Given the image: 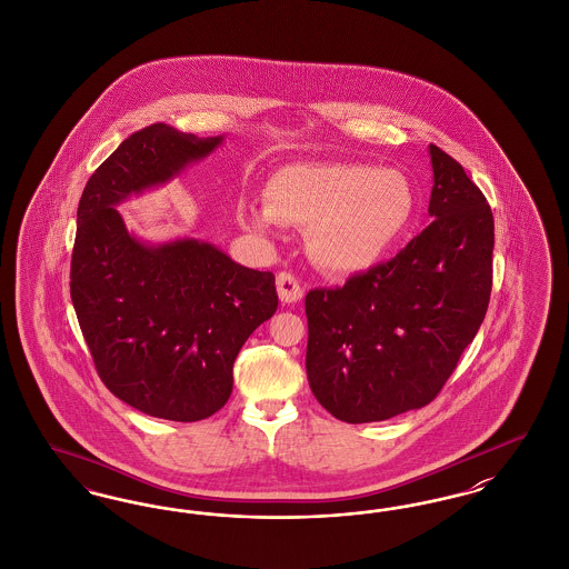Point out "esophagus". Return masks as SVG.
I'll return each mask as SVG.
<instances>
[{
  "label": "esophagus",
  "mask_w": 569,
  "mask_h": 569,
  "mask_svg": "<svg viewBox=\"0 0 569 569\" xmlns=\"http://www.w3.org/2000/svg\"><path fill=\"white\" fill-rule=\"evenodd\" d=\"M277 295L283 305H292L302 298V286L292 273L277 274Z\"/></svg>",
  "instance_id": "34e87169"
}]
</instances>
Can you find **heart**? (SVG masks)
<instances>
[{"mask_svg": "<svg viewBox=\"0 0 569 569\" xmlns=\"http://www.w3.org/2000/svg\"><path fill=\"white\" fill-rule=\"evenodd\" d=\"M267 207L243 203L248 228L277 222L309 227L307 251L328 273H366L381 264L407 234L417 213L409 178L358 162L281 167L264 188Z\"/></svg>", "mask_w": 569, "mask_h": 569, "instance_id": "b5f03b06", "label": "heart"}]
</instances>
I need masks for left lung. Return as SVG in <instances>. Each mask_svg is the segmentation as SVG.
I'll return each instance as SVG.
<instances>
[{"instance_id": "8db88e82", "label": "left lung", "mask_w": 569, "mask_h": 569, "mask_svg": "<svg viewBox=\"0 0 569 569\" xmlns=\"http://www.w3.org/2000/svg\"><path fill=\"white\" fill-rule=\"evenodd\" d=\"M430 162L432 224L391 260L305 298L309 386L347 423L430 405L489 307L493 213L457 160L430 146Z\"/></svg>"}]
</instances>
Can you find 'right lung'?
Returning <instances> with one entry per match:
<instances>
[{
    "mask_svg": "<svg viewBox=\"0 0 569 569\" xmlns=\"http://www.w3.org/2000/svg\"><path fill=\"white\" fill-rule=\"evenodd\" d=\"M222 141L150 124L101 162L78 204L69 290L94 368L116 398L169 421H201L227 405L239 349L277 311L274 274L201 239H139L116 207Z\"/></svg>",
    "mask_w": 569,
    "mask_h": 569,
    "instance_id": "1",
    "label": "right lung"
}]
</instances>
